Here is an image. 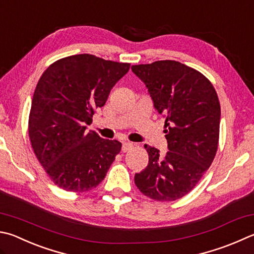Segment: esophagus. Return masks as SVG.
Returning a JSON list of instances; mask_svg holds the SVG:
<instances>
[{
  "label": "esophagus",
  "instance_id": "1",
  "mask_svg": "<svg viewBox=\"0 0 254 254\" xmlns=\"http://www.w3.org/2000/svg\"><path fill=\"white\" fill-rule=\"evenodd\" d=\"M132 146H133V143H132V142L124 141V142L122 143V151H123V152H127V151H128L130 149H132Z\"/></svg>",
  "mask_w": 254,
  "mask_h": 254
}]
</instances>
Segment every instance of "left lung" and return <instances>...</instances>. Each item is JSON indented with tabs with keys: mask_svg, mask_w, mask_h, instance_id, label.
<instances>
[{
	"mask_svg": "<svg viewBox=\"0 0 254 254\" xmlns=\"http://www.w3.org/2000/svg\"><path fill=\"white\" fill-rule=\"evenodd\" d=\"M131 68L145 84L154 109L165 119L169 149L160 154L145 144L149 163L135 173V186L153 200H178L196 186L213 162L221 118L218 95L202 73L178 61L165 60Z\"/></svg>",
	"mask_w": 254,
	"mask_h": 254,
	"instance_id": "left-lung-1",
	"label": "left lung"
}]
</instances>
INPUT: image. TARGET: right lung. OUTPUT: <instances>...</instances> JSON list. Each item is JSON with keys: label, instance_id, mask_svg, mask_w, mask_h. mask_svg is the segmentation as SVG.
I'll return each mask as SVG.
<instances>
[{"label": "right lung", "instance_id": "1", "mask_svg": "<svg viewBox=\"0 0 254 254\" xmlns=\"http://www.w3.org/2000/svg\"><path fill=\"white\" fill-rule=\"evenodd\" d=\"M128 63L92 54L59 60L35 87L29 135L39 162L63 190L85 192L103 181L122 144L87 131L94 110L102 108Z\"/></svg>", "mask_w": 254, "mask_h": 254}]
</instances>
